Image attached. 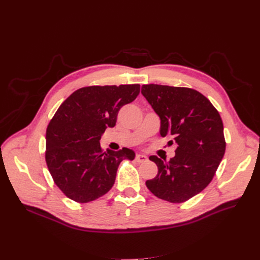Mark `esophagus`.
<instances>
[{"instance_id": "esophagus-1", "label": "esophagus", "mask_w": 260, "mask_h": 260, "mask_svg": "<svg viewBox=\"0 0 260 260\" xmlns=\"http://www.w3.org/2000/svg\"><path fill=\"white\" fill-rule=\"evenodd\" d=\"M135 160L137 161V162H139V163H142V162L147 161V157L144 156V155H141V154H137V155H136V157H135Z\"/></svg>"}]
</instances>
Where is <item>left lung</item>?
I'll use <instances>...</instances> for the list:
<instances>
[{
    "label": "left lung",
    "instance_id": "obj_1",
    "mask_svg": "<svg viewBox=\"0 0 260 260\" xmlns=\"http://www.w3.org/2000/svg\"><path fill=\"white\" fill-rule=\"evenodd\" d=\"M142 94L160 117V135L177 144L175 157L158 167L155 178L145 182L158 198L181 203L199 194L212 181L225 152L223 123L214 105L188 87L142 85Z\"/></svg>",
    "mask_w": 260,
    "mask_h": 260
}]
</instances>
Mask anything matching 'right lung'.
Returning <instances> with one entry per match:
<instances>
[{
	"mask_svg": "<svg viewBox=\"0 0 260 260\" xmlns=\"http://www.w3.org/2000/svg\"><path fill=\"white\" fill-rule=\"evenodd\" d=\"M139 92V84L85 86L60 105L46 128L45 160L66 197L78 203L102 197L113 187L120 162L135 158L126 147L103 152L99 141L116 125L120 108Z\"/></svg>",
	"mask_w": 260,
	"mask_h": 260,
	"instance_id": "add662e5",
	"label": "right lung"
}]
</instances>
